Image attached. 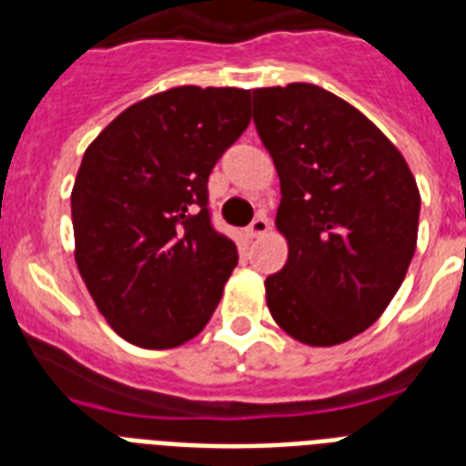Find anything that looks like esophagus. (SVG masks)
<instances>
[{
	"label": "esophagus",
	"instance_id": "esophagus-1",
	"mask_svg": "<svg viewBox=\"0 0 466 466\" xmlns=\"http://www.w3.org/2000/svg\"><path fill=\"white\" fill-rule=\"evenodd\" d=\"M270 229V222L266 218V212H258L254 218V222L248 225V237H263V234Z\"/></svg>",
	"mask_w": 466,
	"mask_h": 466
}]
</instances>
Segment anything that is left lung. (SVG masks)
<instances>
[{
    "mask_svg": "<svg viewBox=\"0 0 466 466\" xmlns=\"http://www.w3.org/2000/svg\"><path fill=\"white\" fill-rule=\"evenodd\" d=\"M254 126L280 176L288 263L266 278L278 324L336 346L375 324L416 251L420 196L404 157L317 84L254 89Z\"/></svg>",
    "mask_w": 466,
    "mask_h": 466,
    "instance_id": "left-lung-1",
    "label": "left lung"
}]
</instances>
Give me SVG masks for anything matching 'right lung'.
Returning <instances> with one entry per match:
<instances>
[{
    "label": "right lung",
    "instance_id": "add662e5",
    "mask_svg": "<svg viewBox=\"0 0 466 466\" xmlns=\"http://www.w3.org/2000/svg\"><path fill=\"white\" fill-rule=\"evenodd\" d=\"M251 91L178 86L123 111L72 190L76 266L108 324L140 348L203 331L239 261L208 178L248 127Z\"/></svg>",
    "mask_w": 466,
    "mask_h": 466
}]
</instances>
